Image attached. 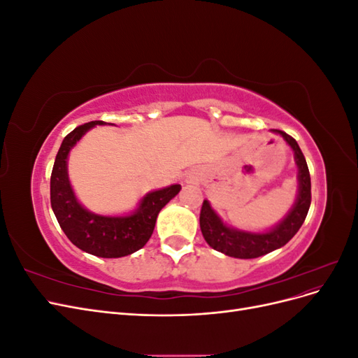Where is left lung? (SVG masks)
<instances>
[{
  "instance_id": "8db88e82",
  "label": "left lung",
  "mask_w": 358,
  "mask_h": 358,
  "mask_svg": "<svg viewBox=\"0 0 358 358\" xmlns=\"http://www.w3.org/2000/svg\"><path fill=\"white\" fill-rule=\"evenodd\" d=\"M272 133L282 137L284 142L294 152V162L297 166L296 200L282 220L262 231L237 229V227L224 222L221 216L212 208L210 201L204 200L200 212V229L204 241L215 251L242 259L266 255L287 245L306 220L310 206V176L306 159L303 157L297 142L291 136L279 131V129H272Z\"/></svg>"
}]
</instances>
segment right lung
Masks as SVG:
<instances>
[{
    "label": "right lung",
    "instance_id": "1",
    "mask_svg": "<svg viewBox=\"0 0 358 358\" xmlns=\"http://www.w3.org/2000/svg\"><path fill=\"white\" fill-rule=\"evenodd\" d=\"M103 121H92L74 128L62 140L50 176V204L58 224L70 242L82 251L101 258L131 255L142 249L154 233L161 209L175 199L179 183L146 192L136 209L121 215L95 213L79 201L69 176V157L82 137ZM115 125V124H109Z\"/></svg>",
    "mask_w": 358,
    "mask_h": 358
}]
</instances>
